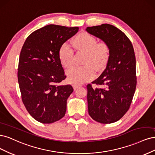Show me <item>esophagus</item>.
<instances>
[{"label":"esophagus","mask_w":155,"mask_h":155,"mask_svg":"<svg viewBox=\"0 0 155 155\" xmlns=\"http://www.w3.org/2000/svg\"><path fill=\"white\" fill-rule=\"evenodd\" d=\"M73 88H74V90H76V89H77L78 87H81V85H80V84H73Z\"/></svg>","instance_id":"34e87169"}]
</instances>
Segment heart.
Returning a JSON list of instances; mask_svg holds the SVG:
<instances>
[{"label": "heart", "mask_w": 155, "mask_h": 155, "mask_svg": "<svg viewBox=\"0 0 155 155\" xmlns=\"http://www.w3.org/2000/svg\"><path fill=\"white\" fill-rule=\"evenodd\" d=\"M73 47L78 51L86 52L84 64L82 67L74 66L67 72L69 81L81 84L93 78L95 75V69L105 68L109 61L110 50L108 45L103 42H97L95 37L86 32L78 34L72 41ZM58 57L62 66L69 68L73 63L74 54L68 43L62 44L58 51Z\"/></svg>", "instance_id": "1"}]
</instances>
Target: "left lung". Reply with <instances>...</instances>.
Returning <instances> with one entry per match:
<instances>
[{"label": "left lung", "instance_id": "1", "mask_svg": "<svg viewBox=\"0 0 155 155\" xmlns=\"http://www.w3.org/2000/svg\"><path fill=\"white\" fill-rule=\"evenodd\" d=\"M89 34L106 43L110 50L106 68L87 86L88 113L98 122L111 124L120 119L130 107L137 86L136 58L130 40L108 24L87 27Z\"/></svg>", "mask_w": 155, "mask_h": 155}]
</instances>
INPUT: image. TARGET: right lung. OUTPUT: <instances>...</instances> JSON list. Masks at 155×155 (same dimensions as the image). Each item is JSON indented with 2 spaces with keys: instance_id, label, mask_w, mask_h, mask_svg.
<instances>
[{
  "instance_id": "1",
  "label": "right lung",
  "mask_w": 155,
  "mask_h": 155,
  "mask_svg": "<svg viewBox=\"0 0 155 155\" xmlns=\"http://www.w3.org/2000/svg\"><path fill=\"white\" fill-rule=\"evenodd\" d=\"M49 24L33 31L24 42L20 54L18 82L23 104L30 115L42 124H51L64 117L71 85L62 86L66 78L58 57L59 49L78 31Z\"/></svg>"
}]
</instances>
